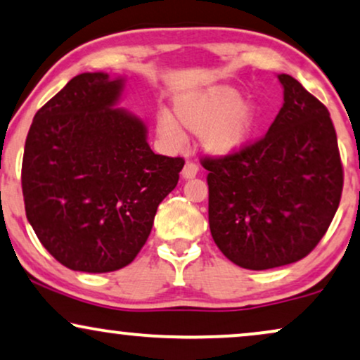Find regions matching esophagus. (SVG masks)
<instances>
[{
    "label": "esophagus",
    "mask_w": 360,
    "mask_h": 360,
    "mask_svg": "<svg viewBox=\"0 0 360 360\" xmlns=\"http://www.w3.org/2000/svg\"><path fill=\"white\" fill-rule=\"evenodd\" d=\"M198 171H199L198 165H195V162H193V161H188L183 167V177H184V179H191V177H194L195 174H198Z\"/></svg>",
    "instance_id": "34e87169"
}]
</instances>
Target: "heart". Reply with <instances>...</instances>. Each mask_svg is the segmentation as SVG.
I'll list each match as a JSON object with an SVG mask.
<instances>
[{"label":"heart","mask_w":360,"mask_h":360,"mask_svg":"<svg viewBox=\"0 0 360 360\" xmlns=\"http://www.w3.org/2000/svg\"><path fill=\"white\" fill-rule=\"evenodd\" d=\"M174 116L181 129L202 136L207 151L217 156L243 149L257 122L256 108L243 101L239 91L229 86L179 96L174 103ZM177 125L169 115L159 116V133L165 138H179Z\"/></svg>","instance_id":"heart-1"}]
</instances>
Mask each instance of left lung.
Instances as JSON below:
<instances>
[{
  "instance_id": "obj_1",
  "label": "left lung",
  "mask_w": 360,
  "mask_h": 360,
  "mask_svg": "<svg viewBox=\"0 0 360 360\" xmlns=\"http://www.w3.org/2000/svg\"><path fill=\"white\" fill-rule=\"evenodd\" d=\"M269 131L227 156H206L209 227L221 252L264 271L306 257L338 211L344 186L327 108L289 75Z\"/></svg>"
}]
</instances>
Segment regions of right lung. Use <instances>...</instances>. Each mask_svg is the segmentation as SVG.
Instances as JSON below:
<instances>
[{
  "label": "right lung",
  "mask_w": 360,
  "mask_h": 360,
  "mask_svg": "<svg viewBox=\"0 0 360 360\" xmlns=\"http://www.w3.org/2000/svg\"><path fill=\"white\" fill-rule=\"evenodd\" d=\"M122 79L75 76L34 115L25 144L26 217L44 249L81 272H112L134 261L183 158L154 154L146 126L115 109Z\"/></svg>",
  "instance_id": "obj_1"
}]
</instances>
